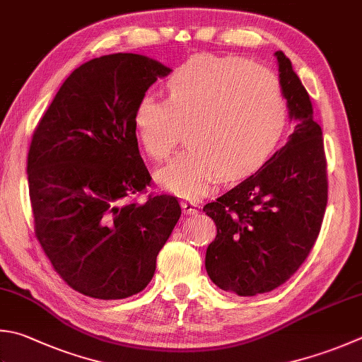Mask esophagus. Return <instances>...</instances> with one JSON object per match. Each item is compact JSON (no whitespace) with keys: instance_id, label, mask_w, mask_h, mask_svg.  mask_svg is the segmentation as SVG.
Wrapping results in <instances>:
<instances>
[{"instance_id":"1","label":"esophagus","mask_w":362,"mask_h":362,"mask_svg":"<svg viewBox=\"0 0 362 362\" xmlns=\"http://www.w3.org/2000/svg\"><path fill=\"white\" fill-rule=\"evenodd\" d=\"M181 206H182V213L186 214V216L187 214H195L197 211H199V209H197V206H199V204H197L195 202H190V200L189 202L187 200L182 202Z\"/></svg>"}]
</instances>
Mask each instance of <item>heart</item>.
Returning <instances> with one entry per match:
<instances>
[{
	"label": "heart",
	"instance_id": "1",
	"mask_svg": "<svg viewBox=\"0 0 362 362\" xmlns=\"http://www.w3.org/2000/svg\"><path fill=\"white\" fill-rule=\"evenodd\" d=\"M167 100L146 93L134 110L145 153L165 160L186 126L189 148L158 173L162 187L199 199L217 178L241 180L276 151L288 104L274 74L252 61L200 54L170 75Z\"/></svg>",
	"mask_w": 362,
	"mask_h": 362
}]
</instances>
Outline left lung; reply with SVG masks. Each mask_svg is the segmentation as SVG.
<instances>
[{
	"label": "left lung",
	"instance_id": "8db88e82",
	"mask_svg": "<svg viewBox=\"0 0 362 362\" xmlns=\"http://www.w3.org/2000/svg\"><path fill=\"white\" fill-rule=\"evenodd\" d=\"M276 57L295 131L254 175L203 206L217 228L206 272L238 296L268 293L295 274L317 241L328 203L322 127L291 61L281 50Z\"/></svg>",
	"mask_w": 362,
	"mask_h": 362
}]
</instances>
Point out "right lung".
Returning <instances> with one entry per match:
<instances>
[{
	"instance_id": "add662e5",
	"label": "right lung",
	"mask_w": 362,
	"mask_h": 362,
	"mask_svg": "<svg viewBox=\"0 0 362 362\" xmlns=\"http://www.w3.org/2000/svg\"><path fill=\"white\" fill-rule=\"evenodd\" d=\"M168 74L143 54L94 58L66 78L34 129L26 163L34 235L59 277L85 296L140 293L181 216L173 195L137 202L151 175L134 110Z\"/></svg>"
}]
</instances>
